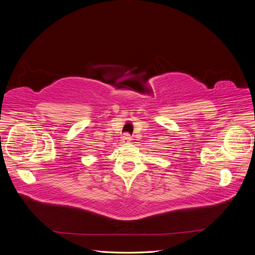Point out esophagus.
Instances as JSON below:
<instances>
[{
  "label": "esophagus",
  "instance_id": "obj_1",
  "mask_svg": "<svg viewBox=\"0 0 255 255\" xmlns=\"http://www.w3.org/2000/svg\"><path fill=\"white\" fill-rule=\"evenodd\" d=\"M130 139H132V138H130V136L128 134H126L125 136H123V141L125 142H129Z\"/></svg>",
  "mask_w": 255,
  "mask_h": 255
}]
</instances>
